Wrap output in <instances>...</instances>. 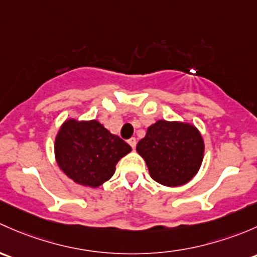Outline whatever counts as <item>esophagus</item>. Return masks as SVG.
I'll return each mask as SVG.
<instances>
[{
  "instance_id": "1",
  "label": "esophagus",
  "mask_w": 257,
  "mask_h": 257,
  "mask_svg": "<svg viewBox=\"0 0 257 257\" xmlns=\"http://www.w3.org/2000/svg\"><path fill=\"white\" fill-rule=\"evenodd\" d=\"M136 144H137V141H136V139H135V137H131V139L128 140V145H130V146H131L132 148L136 147Z\"/></svg>"
}]
</instances>
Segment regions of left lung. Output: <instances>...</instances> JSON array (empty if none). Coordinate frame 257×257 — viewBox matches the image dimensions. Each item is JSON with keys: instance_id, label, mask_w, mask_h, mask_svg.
<instances>
[{"instance_id": "1", "label": "left lung", "mask_w": 257, "mask_h": 257, "mask_svg": "<svg viewBox=\"0 0 257 257\" xmlns=\"http://www.w3.org/2000/svg\"><path fill=\"white\" fill-rule=\"evenodd\" d=\"M136 150L156 182L178 187L189 182L199 169L204 142L199 131L189 123L160 120L147 128Z\"/></svg>"}]
</instances>
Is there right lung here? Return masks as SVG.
Wrapping results in <instances>:
<instances>
[{
  "label": "right lung",
  "instance_id": "1",
  "mask_svg": "<svg viewBox=\"0 0 257 257\" xmlns=\"http://www.w3.org/2000/svg\"><path fill=\"white\" fill-rule=\"evenodd\" d=\"M55 158L60 169L81 186L96 188L109 181L130 145L96 120L64 122L55 139Z\"/></svg>",
  "mask_w": 257,
  "mask_h": 257
}]
</instances>
